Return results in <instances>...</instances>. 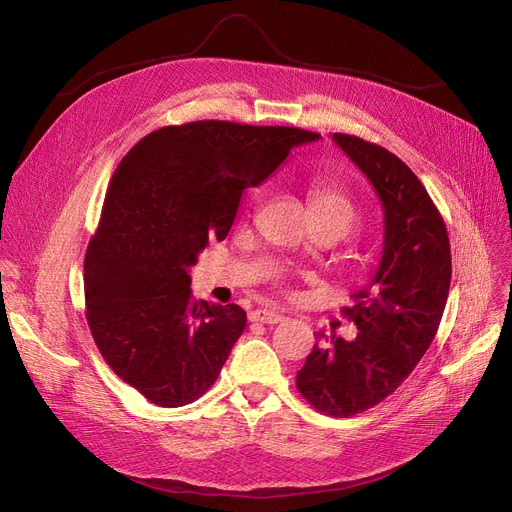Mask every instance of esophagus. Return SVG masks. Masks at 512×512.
Listing matches in <instances>:
<instances>
[{"label":"esophagus","mask_w":512,"mask_h":512,"mask_svg":"<svg viewBox=\"0 0 512 512\" xmlns=\"http://www.w3.org/2000/svg\"><path fill=\"white\" fill-rule=\"evenodd\" d=\"M250 320L252 322H265V324H277V322L284 320V316L273 312V309H254V312L250 314Z\"/></svg>","instance_id":"obj_1"}]
</instances>
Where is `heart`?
Segmentation results:
<instances>
[{
	"label": "heart",
	"mask_w": 512,
	"mask_h": 512,
	"mask_svg": "<svg viewBox=\"0 0 512 512\" xmlns=\"http://www.w3.org/2000/svg\"><path fill=\"white\" fill-rule=\"evenodd\" d=\"M305 194L314 220H333L350 230L354 222V205L342 185L316 175L307 179Z\"/></svg>",
	"instance_id": "obj_1"
}]
</instances>
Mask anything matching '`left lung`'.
I'll use <instances>...</instances> for the list:
<instances>
[{
    "instance_id": "left-lung-1",
    "label": "left lung",
    "mask_w": 512,
    "mask_h": 512,
    "mask_svg": "<svg viewBox=\"0 0 512 512\" xmlns=\"http://www.w3.org/2000/svg\"><path fill=\"white\" fill-rule=\"evenodd\" d=\"M333 141L380 196L384 250L376 275L342 309L359 335L352 342L318 339L297 389L318 412L348 418L395 393L423 359L440 327L453 267L442 215L412 170L359 136L333 134Z\"/></svg>"
}]
</instances>
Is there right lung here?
Returning a JSON list of instances; mask_svg holds the SVG:
<instances>
[{"label": "right lung", "instance_id": "right-lung-1", "mask_svg": "<svg viewBox=\"0 0 512 512\" xmlns=\"http://www.w3.org/2000/svg\"><path fill=\"white\" fill-rule=\"evenodd\" d=\"M318 138L205 119L151 132L119 162L85 254V318L106 365L151 404H192L218 380L247 316L196 301L188 271L226 239L243 190Z\"/></svg>", "mask_w": 512, "mask_h": 512}]
</instances>
